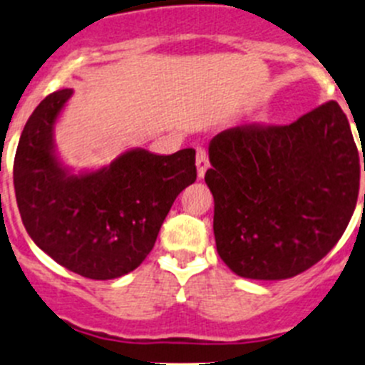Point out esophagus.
Instances as JSON below:
<instances>
[{"mask_svg": "<svg viewBox=\"0 0 365 365\" xmlns=\"http://www.w3.org/2000/svg\"><path fill=\"white\" fill-rule=\"evenodd\" d=\"M209 168V158L204 149H197V175L202 179L205 175V170Z\"/></svg>", "mask_w": 365, "mask_h": 365, "instance_id": "esophagus-1", "label": "esophagus"}]
</instances>
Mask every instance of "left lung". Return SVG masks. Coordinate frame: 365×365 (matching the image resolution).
Here are the masks:
<instances>
[{
	"label": "left lung",
	"mask_w": 365,
	"mask_h": 365,
	"mask_svg": "<svg viewBox=\"0 0 365 365\" xmlns=\"http://www.w3.org/2000/svg\"><path fill=\"white\" fill-rule=\"evenodd\" d=\"M209 161L216 250L254 280L291 279L321 261L351 220L365 172L335 101L289 125L225 129L209 143Z\"/></svg>",
	"instance_id": "left-lung-1"
}]
</instances>
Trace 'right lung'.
Wrapping results in <instances>:
<instances>
[{"mask_svg": "<svg viewBox=\"0 0 365 365\" xmlns=\"http://www.w3.org/2000/svg\"><path fill=\"white\" fill-rule=\"evenodd\" d=\"M72 93L46 97L24 125L14 161L17 207L35 245L63 268L93 280L118 279L142 264L178 195L197 179L195 150L160 156L138 147L74 174L55 143Z\"/></svg>", "mask_w": 365, "mask_h": 365, "instance_id": "obj_1", "label": "right lung"}]
</instances>
